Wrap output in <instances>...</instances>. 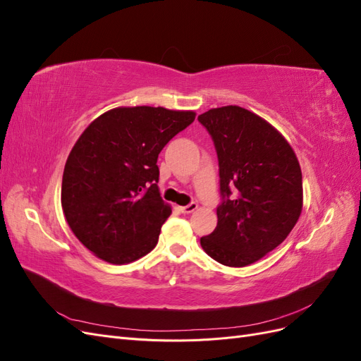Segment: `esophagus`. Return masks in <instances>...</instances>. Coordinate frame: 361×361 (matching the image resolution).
<instances>
[{
    "label": "esophagus",
    "instance_id": "obj_1",
    "mask_svg": "<svg viewBox=\"0 0 361 361\" xmlns=\"http://www.w3.org/2000/svg\"><path fill=\"white\" fill-rule=\"evenodd\" d=\"M197 207H199L197 203H190L188 206H180V212L182 214H191V212L197 209Z\"/></svg>",
    "mask_w": 361,
    "mask_h": 361
}]
</instances>
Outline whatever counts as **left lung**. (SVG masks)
<instances>
[{
	"label": "left lung",
	"mask_w": 361,
	"mask_h": 361,
	"mask_svg": "<svg viewBox=\"0 0 361 361\" xmlns=\"http://www.w3.org/2000/svg\"><path fill=\"white\" fill-rule=\"evenodd\" d=\"M199 122L214 140L224 197L200 245L226 267L251 265L285 241L301 215L298 158L274 126L243 106L211 108Z\"/></svg>",
	"instance_id": "1"
}]
</instances>
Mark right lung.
I'll list each match as a JSON object with an SVG mask.
<instances>
[{
	"mask_svg": "<svg viewBox=\"0 0 361 361\" xmlns=\"http://www.w3.org/2000/svg\"><path fill=\"white\" fill-rule=\"evenodd\" d=\"M194 118V111L164 106H117L76 140L63 171L61 207L96 257L125 265L155 248L171 214L158 188V155Z\"/></svg>",
	"mask_w": 361,
	"mask_h": 361,
	"instance_id": "1",
	"label": "right lung"
}]
</instances>
